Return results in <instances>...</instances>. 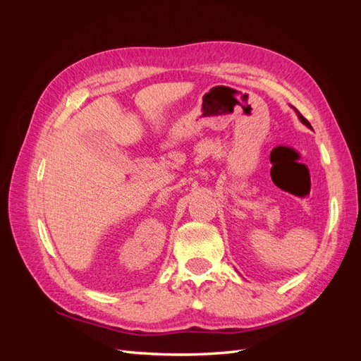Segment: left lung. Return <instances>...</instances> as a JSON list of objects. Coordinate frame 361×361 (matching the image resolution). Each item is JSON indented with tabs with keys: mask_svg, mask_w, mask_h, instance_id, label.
<instances>
[{
	"mask_svg": "<svg viewBox=\"0 0 361 361\" xmlns=\"http://www.w3.org/2000/svg\"><path fill=\"white\" fill-rule=\"evenodd\" d=\"M292 108H293V106H292ZM293 110H295V113H297V116H298V118H300V120H301V123H304V125H305V126H307V128H312V125H310V123H309V122H307V118H304V117H302V116H301V114H300V111H298V110H297V108H293Z\"/></svg>",
	"mask_w": 361,
	"mask_h": 361,
	"instance_id": "1",
	"label": "left lung"
}]
</instances>
